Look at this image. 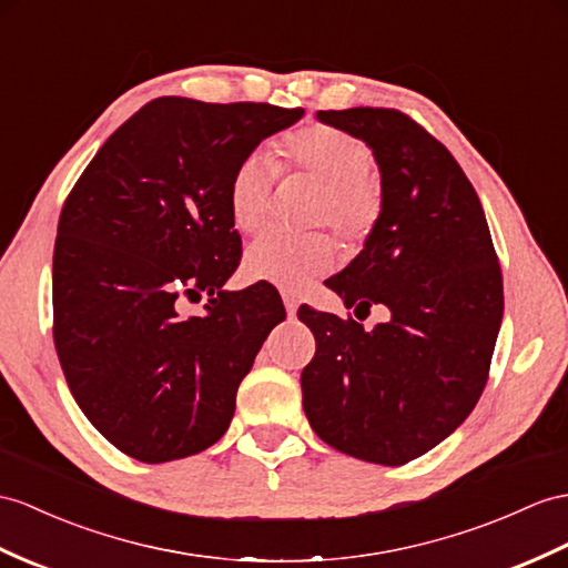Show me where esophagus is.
<instances>
[{
  "label": "esophagus",
  "mask_w": 568,
  "mask_h": 568,
  "mask_svg": "<svg viewBox=\"0 0 568 568\" xmlns=\"http://www.w3.org/2000/svg\"><path fill=\"white\" fill-rule=\"evenodd\" d=\"M282 298H284V308H286L288 317H294V315H296V311H298V298H296V294H292V292H284V294H282Z\"/></svg>",
  "instance_id": "esophagus-1"
}]
</instances>
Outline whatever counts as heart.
<instances>
[{"mask_svg":"<svg viewBox=\"0 0 568 568\" xmlns=\"http://www.w3.org/2000/svg\"><path fill=\"white\" fill-rule=\"evenodd\" d=\"M371 161L368 144L332 124H306L274 144L276 169L301 171L321 180L315 224H332L347 243L364 241L383 212V187L368 171ZM272 187L274 169L267 156L247 154L233 169L226 187L233 226L253 233L265 224L272 210ZM337 257V243L325 231L303 236L267 231L245 251L243 270L251 282L301 292L335 267Z\"/></svg>","mask_w":568,"mask_h":568,"instance_id":"heart-1","label":"heart"}]
</instances>
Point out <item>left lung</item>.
I'll list each match as a JSON object with an SVG mask.
<instances>
[{
	"label": "left lung",
	"mask_w": 568,
	"mask_h": 568,
	"mask_svg": "<svg viewBox=\"0 0 568 568\" xmlns=\"http://www.w3.org/2000/svg\"><path fill=\"white\" fill-rule=\"evenodd\" d=\"M366 142L383 212L358 253L327 280L344 306L390 311L388 323L308 306L315 335L301 373L303 409L327 446L376 465H405L458 428L487 385L504 317V284L487 216L453 159L399 110H317Z\"/></svg>",
	"instance_id": "1"
}]
</instances>
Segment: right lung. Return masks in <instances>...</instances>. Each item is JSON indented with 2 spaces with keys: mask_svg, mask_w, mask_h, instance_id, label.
Wrapping results in <instances>:
<instances>
[{
  "mask_svg": "<svg viewBox=\"0 0 568 568\" xmlns=\"http://www.w3.org/2000/svg\"><path fill=\"white\" fill-rule=\"evenodd\" d=\"M303 108L163 95L120 124L62 206L52 255L54 349L87 419L140 463L214 446L286 313L267 288L226 292L239 267L233 169ZM211 296L200 316L176 298Z\"/></svg>",
  "mask_w": 568,
  "mask_h": 568,
  "instance_id": "right-lung-1",
  "label": "right lung"
}]
</instances>
